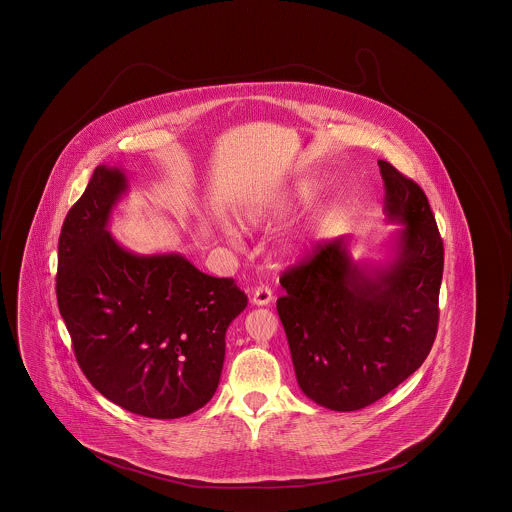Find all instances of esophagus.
I'll use <instances>...</instances> for the list:
<instances>
[{
  "label": "esophagus",
  "mask_w": 512,
  "mask_h": 512,
  "mask_svg": "<svg viewBox=\"0 0 512 512\" xmlns=\"http://www.w3.org/2000/svg\"><path fill=\"white\" fill-rule=\"evenodd\" d=\"M271 300H273V293H271L268 285H260V287L254 289V293H252V304L254 306H268V304H271Z\"/></svg>",
  "instance_id": "obj_1"
}]
</instances>
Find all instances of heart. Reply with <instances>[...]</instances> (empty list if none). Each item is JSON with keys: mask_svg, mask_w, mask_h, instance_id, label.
<instances>
[{"mask_svg": "<svg viewBox=\"0 0 512 512\" xmlns=\"http://www.w3.org/2000/svg\"><path fill=\"white\" fill-rule=\"evenodd\" d=\"M310 194L308 189H300L296 194L295 202H285V204H275V206H260V204H250L241 212V221L246 223L248 227H260V225H269L271 221L285 216L293 204H300L302 200H306ZM231 231V229H229ZM233 233V231H231Z\"/></svg>", "mask_w": 512, "mask_h": 512, "instance_id": "b5f03b06", "label": "heart"}]
</instances>
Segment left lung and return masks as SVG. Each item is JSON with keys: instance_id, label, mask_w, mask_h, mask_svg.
Returning <instances> with one entry per match:
<instances>
[{"instance_id": "obj_1", "label": "left lung", "mask_w": 512, "mask_h": 512, "mask_svg": "<svg viewBox=\"0 0 512 512\" xmlns=\"http://www.w3.org/2000/svg\"><path fill=\"white\" fill-rule=\"evenodd\" d=\"M385 216L401 229L383 262L354 260L349 237L281 275L277 314L296 381L314 403L360 410L414 374L437 333L443 241L430 202L412 179L379 160Z\"/></svg>"}]
</instances>
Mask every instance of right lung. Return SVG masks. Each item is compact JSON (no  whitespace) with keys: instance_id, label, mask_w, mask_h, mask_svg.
<instances>
[{"instance_id":"right-lung-1","label":"right lung","mask_w":512,"mask_h":512,"mask_svg":"<svg viewBox=\"0 0 512 512\" xmlns=\"http://www.w3.org/2000/svg\"><path fill=\"white\" fill-rule=\"evenodd\" d=\"M127 190L123 167L94 169L61 227L57 304L88 381L133 414L173 420L214 397L225 331L248 298L179 252L135 254L117 243L109 219Z\"/></svg>"}]
</instances>
